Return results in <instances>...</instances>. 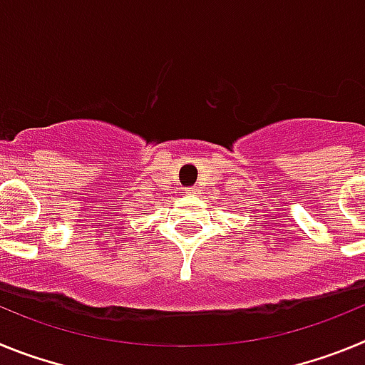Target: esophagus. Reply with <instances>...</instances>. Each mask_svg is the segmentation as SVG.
Segmentation results:
<instances>
[{
    "mask_svg": "<svg viewBox=\"0 0 365 365\" xmlns=\"http://www.w3.org/2000/svg\"><path fill=\"white\" fill-rule=\"evenodd\" d=\"M182 193H186V195H193V193H197V190H195V188H185V190H182Z\"/></svg>",
    "mask_w": 365,
    "mask_h": 365,
    "instance_id": "obj_1",
    "label": "esophagus"
}]
</instances>
